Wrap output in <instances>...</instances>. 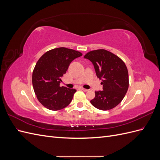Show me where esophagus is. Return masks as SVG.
Instances as JSON below:
<instances>
[{
    "mask_svg": "<svg viewBox=\"0 0 160 160\" xmlns=\"http://www.w3.org/2000/svg\"><path fill=\"white\" fill-rule=\"evenodd\" d=\"M80 89H81V90H82V91H88V89H85V88H80Z\"/></svg>",
    "mask_w": 160,
    "mask_h": 160,
    "instance_id": "esophagus-1",
    "label": "esophagus"
}]
</instances>
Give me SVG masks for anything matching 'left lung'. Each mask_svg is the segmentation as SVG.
Here are the masks:
<instances>
[{"label":"left lung","instance_id":"8db88e82","mask_svg":"<svg viewBox=\"0 0 160 160\" xmlns=\"http://www.w3.org/2000/svg\"><path fill=\"white\" fill-rule=\"evenodd\" d=\"M93 63L96 75L102 81L103 91H96L91 103L100 110H109L121 103L129 87L127 67L120 58L108 51H92L84 56Z\"/></svg>","mask_w":160,"mask_h":160}]
</instances>
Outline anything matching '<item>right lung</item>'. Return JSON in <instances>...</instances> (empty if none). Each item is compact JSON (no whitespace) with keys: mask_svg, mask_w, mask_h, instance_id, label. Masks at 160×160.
Returning a JSON list of instances; mask_svg holds the SVG:
<instances>
[{"mask_svg":"<svg viewBox=\"0 0 160 160\" xmlns=\"http://www.w3.org/2000/svg\"><path fill=\"white\" fill-rule=\"evenodd\" d=\"M82 53L65 47L46 52L32 72V86L37 98L45 108L52 111L66 108L76 92L75 89L60 87L61 78L66 73L71 62Z\"/></svg>","mask_w":160,"mask_h":160,"instance_id":"add662e5","label":"right lung"}]
</instances>
